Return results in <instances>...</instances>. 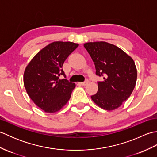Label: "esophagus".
<instances>
[{"label": "esophagus", "mask_w": 157, "mask_h": 157, "mask_svg": "<svg viewBox=\"0 0 157 157\" xmlns=\"http://www.w3.org/2000/svg\"><path fill=\"white\" fill-rule=\"evenodd\" d=\"M88 82H89V80H88V79H86L85 82H82V83H80V84H81L82 86H86V85H87V84H88Z\"/></svg>", "instance_id": "1"}]
</instances>
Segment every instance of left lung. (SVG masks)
<instances>
[{
    "instance_id": "1",
    "label": "left lung",
    "mask_w": 157,
    "mask_h": 157,
    "mask_svg": "<svg viewBox=\"0 0 157 157\" xmlns=\"http://www.w3.org/2000/svg\"><path fill=\"white\" fill-rule=\"evenodd\" d=\"M94 63L96 74L103 77L98 82V92L91 96L96 105L112 111L128 99L135 88L137 69L131 56L117 46L106 42L84 44Z\"/></svg>"
}]
</instances>
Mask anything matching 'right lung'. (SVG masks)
Wrapping results in <instances>:
<instances>
[{
	"mask_svg": "<svg viewBox=\"0 0 157 157\" xmlns=\"http://www.w3.org/2000/svg\"><path fill=\"white\" fill-rule=\"evenodd\" d=\"M79 46L71 42H54L36 54L26 67L23 84L28 96L46 113L61 110L71 97L74 83L66 79L62 69L68 56Z\"/></svg>",
	"mask_w": 157,
	"mask_h": 157,
	"instance_id": "right-lung-1",
	"label": "right lung"
}]
</instances>
